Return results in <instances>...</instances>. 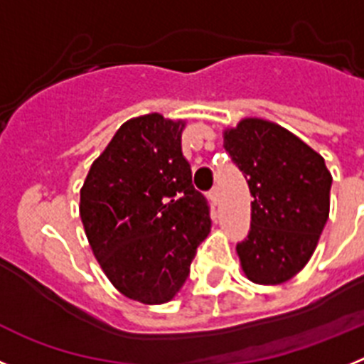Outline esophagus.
<instances>
[{"label": "esophagus", "mask_w": 364, "mask_h": 364, "mask_svg": "<svg viewBox=\"0 0 364 364\" xmlns=\"http://www.w3.org/2000/svg\"><path fill=\"white\" fill-rule=\"evenodd\" d=\"M208 197H210V200L213 202V204H217L218 202V197H220V193H218V188H213L210 193H208Z\"/></svg>", "instance_id": "1"}]
</instances>
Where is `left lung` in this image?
<instances>
[{
  "label": "left lung",
  "instance_id": "1",
  "mask_svg": "<svg viewBox=\"0 0 364 364\" xmlns=\"http://www.w3.org/2000/svg\"><path fill=\"white\" fill-rule=\"evenodd\" d=\"M224 147L252 193V230L237 244L240 266L257 284L295 277L314 255L330 215L332 175L299 136L262 118L224 131Z\"/></svg>",
  "mask_w": 364,
  "mask_h": 364
}]
</instances>
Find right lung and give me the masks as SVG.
Wrapping results in <instances>:
<instances>
[{
  "instance_id": "right-lung-1",
  "label": "right lung",
  "mask_w": 364,
  "mask_h": 364,
  "mask_svg": "<svg viewBox=\"0 0 364 364\" xmlns=\"http://www.w3.org/2000/svg\"><path fill=\"white\" fill-rule=\"evenodd\" d=\"M184 120L131 118L92 162L80 189L87 240L111 284L144 304L171 301L211 230L182 154Z\"/></svg>"
}]
</instances>
